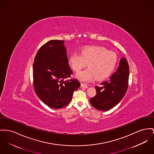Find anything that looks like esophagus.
<instances>
[{"label": "esophagus", "mask_w": 154, "mask_h": 154, "mask_svg": "<svg viewBox=\"0 0 154 154\" xmlns=\"http://www.w3.org/2000/svg\"><path fill=\"white\" fill-rule=\"evenodd\" d=\"M81 88H85V89H87L88 88V86L86 84H84V83H81Z\"/></svg>", "instance_id": "obj_1"}]
</instances>
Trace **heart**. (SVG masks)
<instances>
[{"label": "heart", "instance_id": "b5f03b06", "mask_svg": "<svg viewBox=\"0 0 154 154\" xmlns=\"http://www.w3.org/2000/svg\"><path fill=\"white\" fill-rule=\"evenodd\" d=\"M117 62L116 54L107 51L102 47L86 46L79 54H73L69 58L72 69L79 72L87 65V69L76 74V77L83 82H90L96 78L103 79L109 76L114 70Z\"/></svg>", "mask_w": 154, "mask_h": 154}]
</instances>
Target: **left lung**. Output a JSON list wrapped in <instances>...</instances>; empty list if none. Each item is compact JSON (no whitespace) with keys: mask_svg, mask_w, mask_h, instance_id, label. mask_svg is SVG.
I'll list each match as a JSON object with an SVG mask.
<instances>
[{"mask_svg":"<svg viewBox=\"0 0 154 154\" xmlns=\"http://www.w3.org/2000/svg\"><path fill=\"white\" fill-rule=\"evenodd\" d=\"M129 74L128 63L123 57L116 72L109 79L101 83V86H95L96 94L90 99L93 107L100 111H107L116 106L127 91Z\"/></svg>","mask_w":154,"mask_h":154,"instance_id":"left-lung-1","label":"left lung"}]
</instances>
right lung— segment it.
<instances>
[{"instance_id":"add662e5","label":"right lung","mask_w":154,"mask_h":154,"mask_svg":"<svg viewBox=\"0 0 154 154\" xmlns=\"http://www.w3.org/2000/svg\"><path fill=\"white\" fill-rule=\"evenodd\" d=\"M63 40H52L43 45L37 52L32 66L33 84L39 99L52 109H61L72 100L73 92L81 83L70 77L69 65Z\"/></svg>"}]
</instances>
